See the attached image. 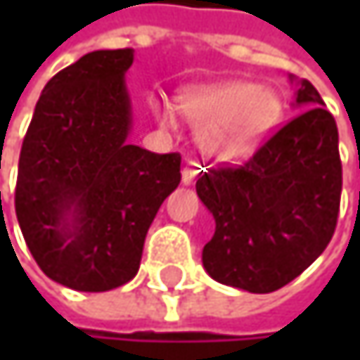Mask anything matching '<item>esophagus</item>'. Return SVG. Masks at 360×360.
<instances>
[{
    "instance_id": "34e87169",
    "label": "esophagus",
    "mask_w": 360,
    "mask_h": 360,
    "mask_svg": "<svg viewBox=\"0 0 360 360\" xmlns=\"http://www.w3.org/2000/svg\"><path fill=\"white\" fill-rule=\"evenodd\" d=\"M195 175H198V171L193 169L191 162L183 167V183H185V185H191V183L195 181Z\"/></svg>"
}]
</instances>
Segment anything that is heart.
<instances>
[{
    "label": "heart",
    "instance_id": "1",
    "mask_svg": "<svg viewBox=\"0 0 360 360\" xmlns=\"http://www.w3.org/2000/svg\"><path fill=\"white\" fill-rule=\"evenodd\" d=\"M183 112L200 127L202 148L221 160L248 156L281 114L279 96L271 87L229 79L189 87L181 98ZM162 124L173 122L167 106H156Z\"/></svg>",
    "mask_w": 360,
    "mask_h": 360
}]
</instances>
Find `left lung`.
<instances>
[{"label": "left lung", "instance_id": "8db88e82", "mask_svg": "<svg viewBox=\"0 0 360 360\" xmlns=\"http://www.w3.org/2000/svg\"><path fill=\"white\" fill-rule=\"evenodd\" d=\"M302 110L242 167L204 173L195 191L217 229L202 250L219 283L269 294L311 266L327 248L340 212L338 127L319 91L302 79Z\"/></svg>", "mask_w": 360, "mask_h": 360}]
</instances>
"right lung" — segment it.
Returning a JSON list of instances; mask_svg holds the SVG:
<instances>
[{"mask_svg":"<svg viewBox=\"0 0 360 360\" xmlns=\"http://www.w3.org/2000/svg\"><path fill=\"white\" fill-rule=\"evenodd\" d=\"M133 49L85 53L43 87L22 141L16 217L41 271L79 292L131 281L146 233L181 181L179 154L127 141Z\"/></svg>","mask_w":360,"mask_h":360,"instance_id":"obj_1","label":"right lung"}]
</instances>
